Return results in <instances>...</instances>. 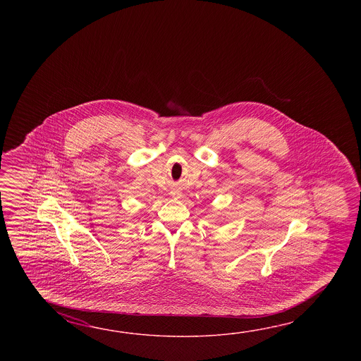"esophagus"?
I'll use <instances>...</instances> for the list:
<instances>
[{
    "label": "esophagus",
    "mask_w": 361,
    "mask_h": 361,
    "mask_svg": "<svg viewBox=\"0 0 361 361\" xmlns=\"http://www.w3.org/2000/svg\"><path fill=\"white\" fill-rule=\"evenodd\" d=\"M171 195H173V197H177V199H179V197H180V192H171Z\"/></svg>",
    "instance_id": "obj_1"
}]
</instances>
